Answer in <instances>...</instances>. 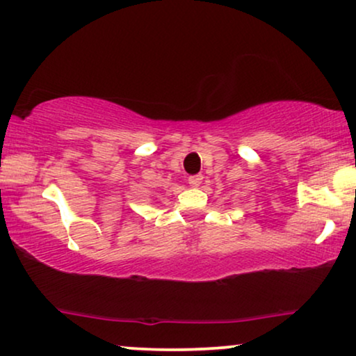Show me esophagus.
<instances>
[{
    "mask_svg": "<svg viewBox=\"0 0 356 356\" xmlns=\"http://www.w3.org/2000/svg\"><path fill=\"white\" fill-rule=\"evenodd\" d=\"M203 181V175L202 174H195L192 175V177H188V184H191L192 187H198Z\"/></svg>",
    "mask_w": 356,
    "mask_h": 356,
    "instance_id": "obj_1",
    "label": "esophagus"
}]
</instances>
